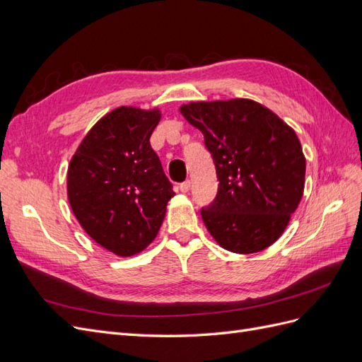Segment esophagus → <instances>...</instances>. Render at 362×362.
<instances>
[{
	"instance_id": "esophagus-1",
	"label": "esophagus",
	"mask_w": 362,
	"mask_h": 362,
	"mask_svg": "<svg viewBox=\"0 0 362 362\" xmlns=\"http://www.w3.org/2000/svg\"><path fill=\"white\" fill-rule=\"evenodd\" d=\"M180 190H181L182 193H187V192L190 190V181L187 180V181L181 182V184H180Z\"/></svg>"
}]
</instances>
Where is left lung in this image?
I'll return each mask as SVG.
<instances>
[{"label": "left lung", "instance_id": "obj_1", "mask_svg": "<svg viewBox=\"0 0 362 362\" xmlns=\"http://www.w3.org/2000/svg\"><path fill=\"white\" fill-rule=\"evenodd\" d=\"M180 112L204 134L216 166L217 194L201 208L208 233L237 254L275 243L303 193L305 157L294 131L250 100L190 103Z\"/></svg>", "mask_w": 362, "mask_h": 362}]
</instances>
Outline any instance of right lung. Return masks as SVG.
<instances>
[{
  "label": "right lung",
  "mask_w": 362,
  "mask_h": 362,
  "mask_svg": "<svg viewBox=\"0 0 362 362\" xmlns=\"http://www.w3.org/2000/svg\"><path fill=\"white\" fill-rule=\"evenodd\" d=\"M160 112L119 107L98 120L68 169V199L84 231L119 257L156 238L173 198L172 182L151 148Z\"/></svg>",
  "instance_id": "obj_1"
}]
</instances>
